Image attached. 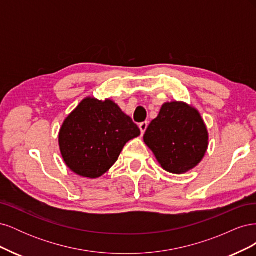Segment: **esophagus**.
<instances>
[{"label": "esophagus", "instance_id": "1", "mask_svg": "<svg viewBox=\"0 0 256 256\" xmlns=\"http://www.w3.org/2000/svg\"><path fill=\"white\" fill-rule=\"evenodd\" d=\"M147 126H148V122H143L140 124V125H138V127H140V130H141L142 134H144V132H145L146 129H147Z\"/></svg>", "mask_w": 256, "mask_h": 256}]
</instances>
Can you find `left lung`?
I'll list each match as a JSON object with an SVG mask.
<instances>
[{"label":"left lung","instance_id":"8db88e82","mask_svg":"<svg viewBox=\"0 0 256 256\" xmlns=\"http://www.w3.org/2000/svg\"><path fill=\"white\" fill-rule=\"evenodd\" d=\"M144 142L162 168L182 174L202 161L208 147V132L196 109L173 102L161 106L145 131Z\"/></svg>","mask_w":256,"mask_h":256}]
</instances>
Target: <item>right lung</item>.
Instances as JSON below:
<instances>
[{
	"label": "right lung",
	"mask_w": 256,
	"mask_h": 256,
	"mask_svg": "<svg viewBox=\"0 0 256 256\" xmlns=\"http://www.w3.org/2000/svg\"><path fill=\"white\" fill-rule=\"evenodd\" d=\"M140 134L132 120L112 100L88 97L64 120L58 144L74 173L98 178L118 161L125 144Z\"/></svg>",
	"instance_id": "1"
}]
</instances>
